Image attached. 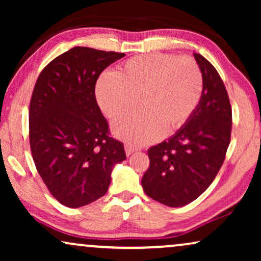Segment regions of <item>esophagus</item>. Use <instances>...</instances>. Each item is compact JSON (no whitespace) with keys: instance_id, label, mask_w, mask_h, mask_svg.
Returning <instances> with one entry per match:
<instances>
[{"instance_id":"obj_1","label":"esophagus","mask_w":261,"mask_h":261,"mask_svg":"<svg viewBox=\"0 0 261 261\" xmlns=\"http://www.w3.org/2000/svg\"><path fill=\"white\" fill-rule=\"evenodd\" d=\"M124 151H126V154L129 156L130 154H133L134 152H137L138 148L134 147V146H132V145H126L124 146Z\"/></svg>"}]
</instances>
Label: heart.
<instances>
[{
    "mask_svg": "<svg viewBox=\"0 0 261 261\" xmlns=\"http://www.w3.org/2000/svg\"><path fill=\"white\" fill-rule=\"evenodd\" d=\"M203 80L194 59L151 53L127 60L116 73L105 72L95 88L99 108L117 120L134 112L139 98L141 112L113 124V134L133 145L158 140L187 122L201 99Z\"/></svg>",
    "mask_w": 261,
    "mask_h": 261,
    "instance_id": "b5f03b06",
    "label": "heart"
}]
</instances>
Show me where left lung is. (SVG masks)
<instances>
[{"mask_svg":"<svg viewBox=\"0 0 261 261\" xmlns=\"http://www.w3.org/2000/svg\"><path fill=\"white\" fill-rule=\"evenodd\" d=\"M202 73L198 106L176 134L148 149L149 167L141 179L145 194L172 208L199 197L222 166L231 132V108L215 67L194 53Z\"/></svg>","mask_w":261,"mask_h":261,"instance_id":"8db88e82","label":"left lung"}]
</instances>
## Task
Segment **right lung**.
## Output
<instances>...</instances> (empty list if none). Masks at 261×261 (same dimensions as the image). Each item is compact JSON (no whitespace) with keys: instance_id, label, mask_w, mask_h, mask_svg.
Here are the masks:
<instances>
[{"instance_id":"obj_1","label":"right lung","mask_w":261,"mask_h":261,"mask_svg":"<svg viewBox=\"0 0 261 261\" xmlns=\"http://www.w3.org/2000/svg\"><path fill=\"white\" fill-rule=\"evenodd\" d=\"M126 56L90 47L69 49L38 77L30 105V144L41 179L69 208L90 204L108 191L122 142L108 137L95 85L107 66Z\"/></svg>"}]
</instances>
